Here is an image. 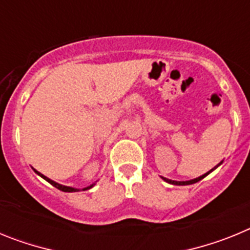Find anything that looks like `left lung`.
<instances>
[{"label": "left lung", "mask_w": 250, "mask_h": 250, "mask_svg": "<svg viewBox=\"0 0 250 250\" xmlns=\"http://www.w3.org/2000/svg\"><path fill=\"white\" fill-rule=\"evenodd\" d=\"M222 163H223V161H220L219 164L216 165V167H214L213 169H211V170H209V171H208V173L203 174V175H202V176H199V178L191 179V180H187V182H176V180H171V179H167V178H164V176H160V178L163 179V180H164V182L169 183V184H173V185H190V184H195V183L200 182V180H202V179H204L205 176L208 175V174H210L211 171H213V170H215L216 167H219L220 164H222Z\"/></svg>", "instance_id": "8db88e82"}]
</instances>
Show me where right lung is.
Here are the masks:
<instances>
[{"label": "right lung", "instance_id": "add662e5", "mask_svg": "<svg viewBox=\"0 0 250 250\" xmlns=\"http://www.w3.org/2000/svg\"><path fill=\"white\" fill-rule=\"evenodd\" d=\"M32 169H34V167H32ZM34 171H35V173L37 174V175H40V176H41V178H42V179H45L46 182H48V183H50L51 185H54V187H55V188H57V189H59V190H61V191H65V193H75V191H80V190H87V189H91V188L94 187L95 184H96V183H94V184H91V185H89V187L83 188V189H77V188H72V187H66V185L59 184V183L54 182V180H51L50 178H47V176H45V175H43V174H41V173H40V171H37L36 169H34Z\"/></svg>", "mask_w": 250, "mask_h": 250}]
</instances>
